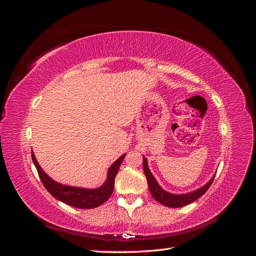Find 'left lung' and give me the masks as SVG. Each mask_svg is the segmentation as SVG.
Wrapping results in <instances>:
<instances>
[{
    "instance_id": "obj_1",
    "label": "left lung",
    "mask_w": 256,
    "mask_h": 256,
    "mask_svg": "<svg viewBox=\"0 0 256 256\" xmlns=\"http://www.w3.org/2000/svg\"><path fill=\"white\" fill-rule=\"evenodd\" d=\"M143 170H144V174L146 176L147 184H148V189L152 196L160 204L164 205L166 207H172V208L182 207L192 202H194L196 200L202 196L208 190V188L210 187V184H212V180L214 178V175L210 180H209L208 182H206L204 186H202V187L196 190H193L188 193H182V194H174V193L166 191L158 184L156 178H154V176L152 174L150 170L148 168V162H147V159L144 156H143Z\"/></svg>"
}]
</instances>
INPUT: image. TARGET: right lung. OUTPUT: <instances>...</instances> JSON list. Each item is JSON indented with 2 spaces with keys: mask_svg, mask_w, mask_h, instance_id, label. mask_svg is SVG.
<instances>
[{
  "mask_svg": "<svg viewBox=\"0 0 256 256\" xmlns=\"http://www.w3.org/2000/svg\"><path fill=\"white\" fill-rule=\"evenodd\" d=\"M126 154L114 161L111 166L108 170L106 180L104 184L98 188L88 189V188H81V187H72V186L62 184L56 180H53L48 174L44 172V170L38 164L35 154L32 150V160L34 166L38 172V175L40 177V180L44 184V188L49 191L50 194L69 206L81 209H90L95 208L100 205H102L106 200L109 198L114 190V180L115 176L118 172V168L122 164V162L125 158Z\"/></svg>",
  "mask_w": 256,
  "mask_h": 256,
  "instance_id": "right-lung-1",
  "label": "right lung"
}]
</instances>
